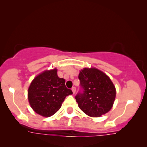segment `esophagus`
<instances>
[{
  "label": "esophagus",
  "instance_id": "obj_1",
  "mask_svg": "<svg viewBox=\"0 0 147 147\" xmlns=\"http://www.w3.org/2000/svg\"><path fill=\"white\" fill-rule=\"evenodd\" d=\"M71 90H72V91H73V93L75 94L76 93V88L74 87H74L71 88Z\"/></svg>",
  "mask_w": 147,
  "mask_h": 147
}]
</instances>
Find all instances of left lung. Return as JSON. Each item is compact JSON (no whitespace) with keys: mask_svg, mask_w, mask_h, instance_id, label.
<instances>
[{"mask_svg":"<svg viewBox=\"0 0 147 147\" xmlns=\"http://www.w3.org/2000/svg\"><path fill=\"white\" fill-rule=\"evenodd\" d=\"M80 90L75 99L80 110L92 117H99L111 109L116 89L110 78L97 69L84 68L80 72Z\"/></svg>","mask_w":147,"mask_h":147,"instance_id":"obj_1","label":"left lung"}]
</instances>
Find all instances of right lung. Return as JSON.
<instances>
[{
	"mask_svg": "<svg viewBox=\"0 0 147 147\" xmlns=\"http://www.w3.org/2000/svg\"><path fill=\"white\" fill-rule=\"evenodd\" d=\"M65 82L57 76V69L45 71L34 78L28 88V98L36 113L49 117L61 108L65 97L73 93Z\"/></svg>",
	"mask_w": 147,
	"mask_h": 147,
	"instance_id": "obj_1",
	"label": "right lung"
}]
</instances>
